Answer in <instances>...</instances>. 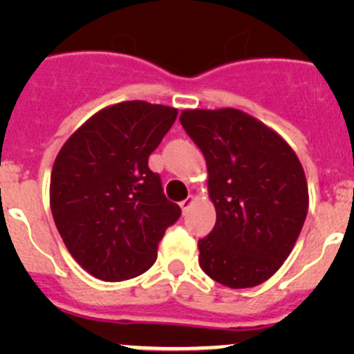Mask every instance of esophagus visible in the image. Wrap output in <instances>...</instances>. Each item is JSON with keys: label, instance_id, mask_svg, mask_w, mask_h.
<instances>
[{"label": "esophagus", "instance_id": "esophagus-1", "mask_svg": "<svg viewBox=\"0 0 354 354\" xmlns=\"http://www.w3.org/2000/svg\"><path fill=\"white\" fill-rule=\"evenodd\" d=\"M194 200H195V198L192 197V195H190V197H188V198H185L183 202H180V207H181V210H183V214L187 212L188 209H190V207H192V203H194Z\"/></svg>", "mask_w": 354, "mask_h": 354}]
</instances>
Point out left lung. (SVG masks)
<instances>
[{"label": "left lung", "mask_w": 354, "mask_h": 354, "mask_svg": "<svg viewBox=\"0 0 354 354\" xmlns=\"http://www.w3.org/2000/svg\"><path fill=\"white\" fill-rule=\"evenodd\" d=\"M180 123L205 157L217 216L198 240L200 267L227 288L259 286L301 233L308 212L301 162L284 138L240 109H185Z\"/></svg>", "instance_id": "8db88e82"}]
</instances>
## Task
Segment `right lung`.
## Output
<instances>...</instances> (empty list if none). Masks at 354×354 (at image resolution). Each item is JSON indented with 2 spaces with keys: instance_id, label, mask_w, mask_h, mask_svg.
<instances>
[{
  "instance_id": "obj_1",
  "label": "right lung",
  "mask_w": 354,
  "mask_h": 354,
  "mask_svg": "<svg viewBox=\"0 0 354 354\" xmlns=\"http://www.w3.org/2000/svg\"><path fill=\"white\" fill-rule=\"evenodd\" d=\"M178 109L127 101L101 109L65 142L51 173L55 224L75 260L109 283L152 267L181 209L169 202L149 156Z\"/></svg>"
}]
</instances>
